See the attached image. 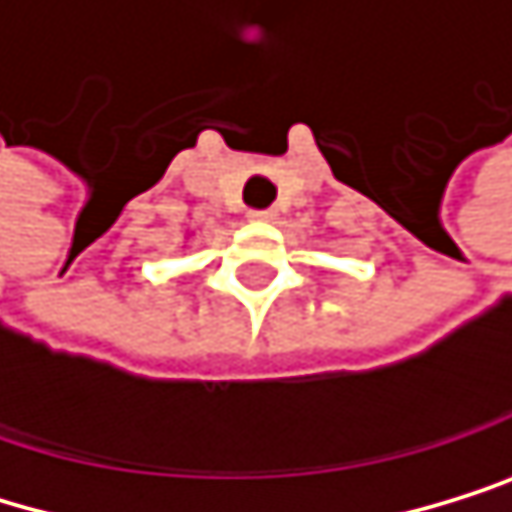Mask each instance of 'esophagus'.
Instances as JSON below:
<instances>
[{"instance_id": "1", "label": "esophagus", "mask_w": 512, "mask_h": 512, "mask_svg": "<svg viewBox=\"0 0 512 512\" xmlns=\"http://www.w3.org/2000/svg\"><path fill=\"white\" fill-rule=\"evenodd\" d=\"M251 220H258V223H273L277 220V210H251Z\"/></svg>"}]
</instances>
